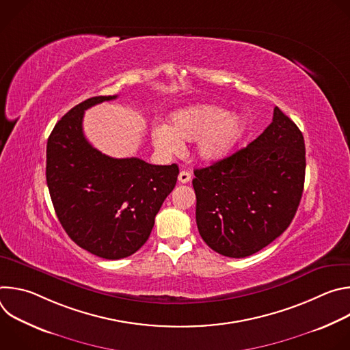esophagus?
<instances>
[{"instance_id":"esophagus-1","label":"esophagus","mask_w":350,"mask_h":350,"mask_svg":"<svg viewBox=\"0 0 350 350\" xmlns=\"http://www.w3.org/2000/svg\"><path fill=\"white\" fill-rule=\"evenodd\" d=\"M178 181L185 184V183H189L191 181V173L189 172H185V170H181L180 174H178Z\"/></svg>"}]
</instances>
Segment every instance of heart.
Returning a JSON list of instances; mask_svg holds the SVG:
<instances>
[{"label":"heart","instance_id":"obj_1","mask_svg":"<svg viewBox=\"0 0 350 350\" xmlns=\"http://www.w3.org/2000/svg\"><path fill=\"white\" fill-rule=\"evenodd\" d=\"M173 126L161 123L152 129V139L162 154L180 148L181 139L195 140V154L213 162L227 157L246 130V119L217 105H195L178 111L172 118Z\"/></svg>","mask_w":350,"mask_h":350}]
</instances>
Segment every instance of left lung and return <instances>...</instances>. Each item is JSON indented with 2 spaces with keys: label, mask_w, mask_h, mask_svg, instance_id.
<instances>
[{
  "label": "left lung",
  "mask_w": 350,
  "mask_h": 350,
  "mask_svg": "<svg viewBox=\"0 0 350 350\" xmlns=\"http://www.w3.org/2000/svg\"><path fill=\"white\" fill-rule=\"evenodd\" d=\"M305 155L302 131L275 107L273 122L256 139L196 169V226L206 245L239 259L280 237L301 202Z\"/></svg>",
  "instance_id": "left-lung-1"
}]
</instances>
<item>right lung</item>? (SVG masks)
Instances as JSON below:
<instances>
[{
  "mask_svg": "<svg viewBox=\"0 0 350 350\" xmlns=\"http://www.w3.org/2000/svg\"><path fill=\"white\" fill-rule=\"evenodd\" d=\"M118 95L92 96L72 108L46 142V185L66 234L87 252L108 260L135 254L146 242L178 166L138 158L116 159L84 137V111Z\"/></svg>",
  "mask_w": 350,
  "mask_h": 350,
  "instance_id": "add662e5",
  "label": "right lung"
}]
</instances>
